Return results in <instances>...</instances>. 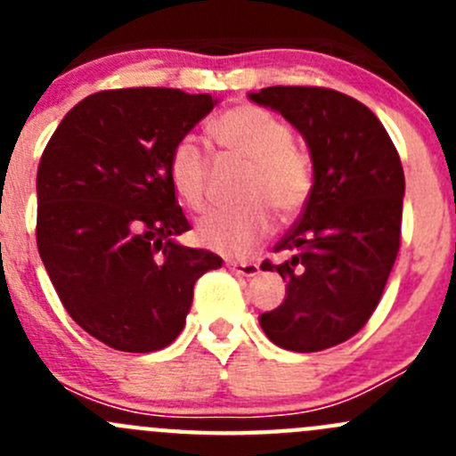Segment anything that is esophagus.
I'll return each mask as SVG.
<instances>
[{"mask_svg":"<svg viewBox=\"0 0 456 456\" xmlns=\"http://www.w3.org/2000/svg\"><path fill=\"white\" fill-rule=\"evenodd\" d=\"M229 269L238 275H245V278H254V275L260 273V266L256 262H236V260H229L227 262Z\"/></svg>","mask_w":456,"mask_h":456,"instance_id":"1","label":"esophagus"}]
</instances>
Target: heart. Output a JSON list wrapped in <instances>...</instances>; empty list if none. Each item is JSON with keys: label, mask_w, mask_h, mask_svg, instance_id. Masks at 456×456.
I'll return each instance as SVG.
<instances>
[{"label": "heart", "mask_w": 456, "mask_h": 456, "mask_svg": "<svg viewBox=\"0 0 456 456\" xmlns=\"http://www.w3.org/2000/svg\"><path fill=\"white\" fill-rule=\"evenodd\" d=\"M211 136L227 156L249 163L236 209L214 211L199 223V240L223 256H247L273 227V211L291 223L314 194V163L293 142L291 126L271 110L240 103L224 110L211 123ZM167 178L176 196L191 211L209 202V159L190 136L174 142L167 159Z\"/></svg>", "instance_id": "1"}]
</instances>
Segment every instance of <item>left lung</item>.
Masks as SVG:
<instances>
[{"label":"left lung","mask_w":456,"mask_h":456,"mask_svg":"<svg viewBox=\"0 0 456 456\" xmlns=\"http://www.w3.org/2000/svg\"><path fill=\"white\" fill-rule=\"evenodd\" d=\"M249 96L302 132L315 174L305 211L273 247L289 257L262 262L287 280V297L260 326L287 351H324L360 333L379 305L402 242V160L379 118L344 92L271 86Z\"/></svg>","instance_id":"1"}]
</instances>
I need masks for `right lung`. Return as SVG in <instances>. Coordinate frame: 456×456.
<instances>
[{
  "mask_svg": "<svg viewBox=\"0 0 456 456\" xmlns=\"http://www.w3.org/2000/svg\"><path fill=\"white\" fill-rule=\"evenodd\" d=\"M218 103L174 87L86 96L50 136L37 169V247L68 315L114 351L169 346L194 284L223 266L178 245L190 232L167 178L174 142Z\"/></svg>",
  "mask_w": 456,
  "mask_h": 456,
  "instance_id": "right-lung-1",
  "label": "right lung"
}]
</instances>
